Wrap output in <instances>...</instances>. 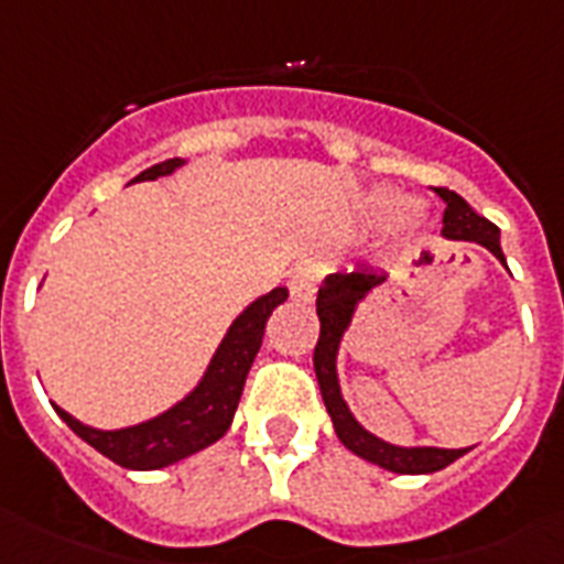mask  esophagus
<instances>
[{
    "label": "esophagus",
    "mask_w": 564,
    "mask_h": 564,
    "mask_svg": "<svg viewBox=\"0 0 564 564\" xmlns=\"http://www.w3.org/2000/svg\"><path fill=\"white\" fill-rule=\"evenodd\" d=\"M318 281H322V269L318 265H301L299 272L292 274L290 295L295 301H301V304H310V301L316 299Z\"/></svg>",
    "instance_id": "1"
}]
</instances>
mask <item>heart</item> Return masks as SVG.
<instances>
[{"label": "heart", "mask_w": 564, "mask_h": 564, "mask_svg": "<svg viewBox=\"0 0 564 564\" xmlns=\"http://www.w3.org/2000/svg\"><path fill=\"white\" fill-rule=\"evenodd\" d=\"M380 204H383V207H389V210H392L394 204H398V198H394V195H383V198H380Z\"/></svg>", "instance_id": "1"}]
</instances>
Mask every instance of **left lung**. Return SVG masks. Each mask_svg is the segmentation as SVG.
Segmentation results:
<instances>
[{
	"label": "left lung",
	"instance_id": "1",
	"mask_svg": "<svg viewBox=\"0 0 564 564\" xmlns=\"http://www.w3.org/2000/svg\"><path fill=\"white\" fill-rule=\"evenodd\" d=\"M436 193L442 195V202L447 204L445 216H442V234L447 239H468V242H480L498 257L503 263V251H500V230L491 225L489 219H482L468 207L465 198H459L456 193L445 187H436ZM377 283H383V274L375 272V269H354V272H336L327 274L322 290H318L316 299V313L318 322H322V330H318L316 351H313V366H316L318 389H322V398H325V406L334 419V430L339 442H343L348 451H354L362 459L380 465L386 471L398 474H433L447 468L451 463H456L459 456L468 451V447H459V451H447V447H394L386 445L380 438H375L371 433L354 421L348 403L343 401L339 394V380H336V351H339V339H343L345 327L351 322V313L357 307V301L366 299V292L375 290Z\"/></svg>",
	"mask_w": 564,
	"mask_h": 564
}]
</instances>
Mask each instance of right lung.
<instances>
[{
	"label": "right lung",
	"mask_w": 564,
	"mask_h": 564,
	"mask_svg": "<svg viewBox=\"0 0 564 564\" xmlns=\"http://www.w3.org/2000/svg\"><path fill=\"white\" fill-rule=\"evenodd\" d=\"M181 158L154 163L152 170L140 172L134 181H152L161 175H170L181 166ZM286 301V290L278 286L263 299H257L242 316L230 325L228 336L221 339L219 351L213 357L210 369L204 375L189 398L163 412L158 419L137 424L126 430H93L82 421H75L69 412L55 406L57 415L69 424L75 436H82L90 447H96L110 463L134 471H152L184 459L189 454H198L213 442H219L228 433L234 412H237L239 394L246 386L248 369L254 362L260 343H263L265 322L272 310Z\"/></svg>",
	"instance_id": "right-lung-1"
}]
</instances>
